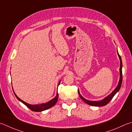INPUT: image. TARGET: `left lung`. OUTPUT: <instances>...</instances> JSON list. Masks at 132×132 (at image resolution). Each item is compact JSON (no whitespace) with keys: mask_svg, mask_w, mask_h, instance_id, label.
<instances>
[{"mask_svg":"<svg viewBox=\"0 0 132 132\" xmlns=\"http://www.w3.org/2000/svg\"><path fill=\"white\" fill-rule=\"evenodd\" d=\"M117 54L118 55V56H119L120 60V80H119V82H118V84L117 85V86L116 87V89L113 90V92L112 93L110 94L108 96L106 97H105L104 99H103L101 101H89V100H87L82 96L80 94V93L79 92V90H78V92L79 97H81V98L85 102H86L87 104H88L89 105H92V106H105L106 105H107L108 103H109L110 100L113 98V97L114 96L115 94L117 93L119 91L121 86V84H122V59H121V58L120 55H119V54L118 53L117 51Z\"/></svg>","mask_w":132,"mask_h":132,"instance_id":"left-lung-1","label":"left lung"}]
</instances>
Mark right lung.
Wrapping results in <instances>:
<instances>
[{
	"label": "right lung",
	"instance_id": "1",
	"mask_svg": "<svg viewBox=\"0 0 132 132\" xmlns=\"http://www.w3.org/2000/svg\"><path fill=\"white\" fill-rule=\"evenodd\" d=\"M59 84H60V81H59L58 86H59ZM14 94L15 96H16V98L18 100L20 101V102H22L23 104H24L28 108H29L30 110H31L32 111H34V112H42V111L46 110L49 109V108L53 107V106L56 104V102H57L58 99V93L57 92L56 93V96L54 97L53 99L50 100V101H48L47 103H45V104H41L39 105H31V104H27V103L25 102L24 101H22L21 99H20L18 97L16 94H15V93H14Z\"/></svg>",
	"mask_w": 132,
	"mask_h": 132
}]
</instances>
